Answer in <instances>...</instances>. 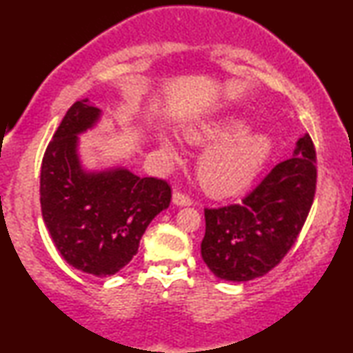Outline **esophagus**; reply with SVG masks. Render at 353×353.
I'll list each match as a JSON object with an SVG mask.
<instances>
[{"label":"esophagus","instance_id":"34e87169","mask_svg":"<svg viewBox=\"0 0 353 353\" xmlns=\"http://www.w3.org/2000/svg\"><path fill=\"white\" fill-rule=\"evenodd\" d=\"M172 202L175 205H191L192 204V199L190 196H186V194H183V192H173V196H172Z\"/></svg>","mask_w":353,"mask_h":353}]
</instances>
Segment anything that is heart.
<instances>
[{"label": "heart", "mask_w": 353, "mask_h": 353, "mask_svg": "<svg viewBox=\"0 0 353 353\" xmlns=\"http://www.w3.org/2000/svg\"><path fill=\"white\" fill-rule=\"evenodd\" d=\"M252 130L245 119L223 117L191 125L185 130L188 141L207 148L197 163L201 185L215 197L239 194L252 185L272 152V138ZM161 151L176 157L178 151L167 133H159Z\"/></svg>", "instance_id": "heart-1"}]
</instances>
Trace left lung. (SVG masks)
Returning a JSON list of instances; mask_svg holds the SVG:
<instances>
[{
	"instance_id": "left-lung-1",
	"label": "left lung",
	"mask_w": 353,
	"mask_h": 353,
	"mask_svg": "<svg viewBox=\"0 0 353 353\" xmlns=\"http://www.w3.org/2000/svg\"><path fill=\"white\" fill-rule=\"evenodd\" d=\"M316 188V152L308 133L241 204L205 209L201 255L216 278L243 283L263 276L296 243Z\"/></svg>"
}]
</instances>
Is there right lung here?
I'll return each mask as SVG.
<instances>
[{
  "mask_svg": "<svg viewBox=\"0 0 353 353\" xmlns=\"http://www.w3.org/2000/svg\"><path fill=\"white\" fill-rule=\"evenodd\" d=\"M101 114L88 99L67 110L43 156L40 202L62 259L83 273L110 276L137 255L149 223L170 205L172 190L125 167H83L79 134L93 128Z\"/></svg>",
  "mask_w": 353,
  "mask_h": 353,
  "instance_id": "1",
  "label": "right lung"
}]
</instances>
